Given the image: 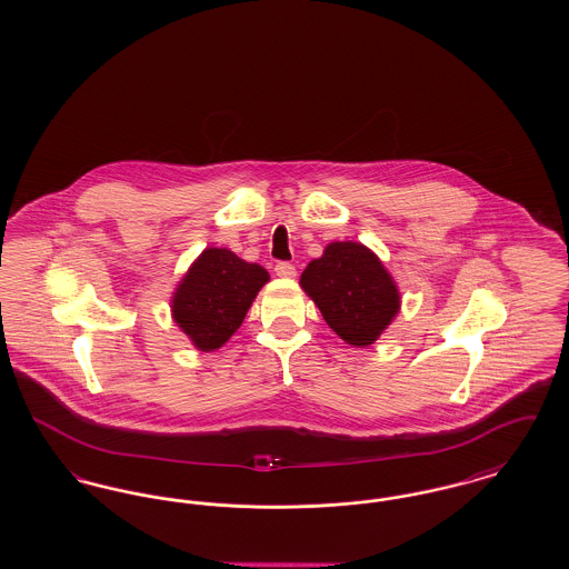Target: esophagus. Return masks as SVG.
<instances>
[{"instance_id":"obj_1","label":"esophagus","mask_w":569,"mask_h":569,"mask_svg":"<svg viewBox=\"0 0 569 569\" xmlns=\"http://www.w3.org/2000/svg\"><path fill=\"white\" fill-rule=\"evenodd\" d=\"M274 274L281 277V279H292V277H297V267L290 264V262H279L274 267Z\"/></svg>"}]
</instances>
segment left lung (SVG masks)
I'll use <instances>...</instances> for the list:
<instances>
[{"instance_id": "8db88e82", "label": "left lung", "mask_w": 569, "mask_h": 569, "mask_svg": "<svg viewBox=\"0 0 569 569\" xmlns=\"http://www.w3.org/2000/svg\"><path fill=\"white\" fill-rule=\"evenodd\" d=\"M300 288L353 348L376 343L401 309L399 286L378 253L353 241L326 244L300 274Z\"/></svg>"}]
</instances>
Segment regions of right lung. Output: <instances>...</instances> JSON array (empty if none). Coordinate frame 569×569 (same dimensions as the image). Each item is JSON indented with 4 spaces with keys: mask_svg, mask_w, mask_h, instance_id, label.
Listing matches in <instances>:
<instances>
[{
    "mask_svg": "<svg viewBox=\"0 0 569 569\" xmlns=\"http://www.w3.org/2000/svg\"><path fill=\"white\" fill-rule=\"evenodd\" d=\"M271 274L244 262L226 247H207L181 277L170 298V313L191 346L216 352L243 325L244 316Z\"/></svg>",
    "mask_w": 569,
    "mask_h": 569,
    "instance_id": "add662e5",
    "label": "right lung"
}]
</instances>
